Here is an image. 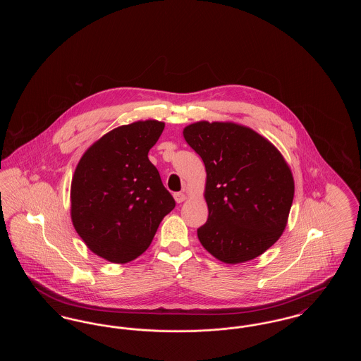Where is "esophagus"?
Segmentation results:
<instances>
[{"label": "esophagus", "mask_w": 361, "mask_h": 361, "mask_svg": "<svg viewBox=\"0 0 361 361\" xmlns=\"http://www.w3.org/2000/svg\"><path fill=\"white\" fill-rule=\"evenodd\" d=\"M173 196H174V200H176L177 203H183V202L187 199V197H185V195H184V193H181V192H176Z\"/></svg>", "instance_id": "obj_1"}]
</instances>
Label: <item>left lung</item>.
Returning <instances> with one entry per match:
<instances>
[{"label": "left lung", "mask_w": 361, "mask_h": 361, "mask_svg": "<svg viewBox=\"0 0 361 361\" xmlns=\"http://www.w3.org/2000/svg\"><path fill=\"white\" fill-rule=\"evenodd\" d=\"M207 172L208 219L197 237L214 257H258L283 234L293 200L292 173L275 146L235 123L197 121L184 128Z\"/></svg>", "instance_id": "left-lung-1"}]
</instances>
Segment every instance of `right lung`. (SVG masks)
Returning a JSON list of instances; mask_svg holds the SVG:
<instances>
[{"instance_id":"add662e5","label":"right lung","mask_w":361,"mask_h":361,"mask_svg":"<svg viewBox=\"0 0 361 361\" xmlns=\"http://www.w3.org/2000/svg\"><path fill=\"white\" fill-rule=\"evenodd\" d=\"M161 121L121 126L93 143L71 181V221L86 246L111 262L140 256L176 202L149 161Z\"/></svg>"}]
</instances>
